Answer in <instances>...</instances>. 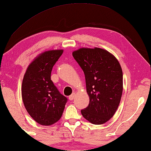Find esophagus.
Segmentation results:
<instances>
[{
	"mask_svg": "<svg viewBox=\"0 0 151 151\" xmlns=\"http://www.w3.org/2000/svg\"><path fill=\"white\" fill-rule=\"evenodd\" d=\"M75 96H76V93L75 92H73V93L69 96V99L70 100V101H72V100H73V99L75 98Z\"/></svg>",
	"mask_w": 151,
	"mask_h": 151,
	"instance_id": "1",
	"label": "esophagus"
}]
</instances>
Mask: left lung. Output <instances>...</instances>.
Masks as SVG:
<instances>
[{"label": "left lung", "instance_id": "obj_1", "mask_svg": "<svg viewBox=\"0 0 151 151\" xmlns=\"http://www.w3.org/2000/svg\"><path fill=\"white\" fill-rule=\"evenodd\" d=\"M73 57L84 73L88 106L83 117L95 125L108 122L117 111L123 92V73L117 59L100 48H80Z\"/></svg>", "mask_w": 151, "mask_h": 151}]
</instances>
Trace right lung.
<instances>
[{
    "instance_id": "obj_1",
    "label": "right lung",
    "mask_w": 151,
    "mask_h": 151,
    "mask_svg": "<svg viewBox=\"0 0 151 151\" xmlns=\"http://www.w3.org/2000/svg\"><path fill=\"white\" fill-rule=\"evenodd\" d=\"M63 50L42 53L27 68L22 86V100L29 115L43 126H50L61 117L68 99L50 80L52 69Z\"/></svg>"
}]
</instances>
